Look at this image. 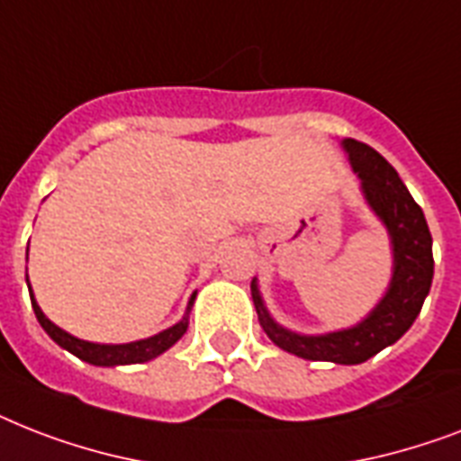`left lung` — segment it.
<instances>
[{"instance_id": "obj_1", "label": "left lung", "mask_w": 461, "mask_h": 461, "mask_svg": "<svg viewBox=\"0 0 461 461\" xmlns=\"http://www.w3.org/2000/svg\"><path fill=\"white\" fill-rule=\"evenodd\" d=\"M349 164L362 178L366 202L385 223L393 240L395 271L388 293L359 326L329 335H297L281 329L268 316L259 290L252 283V300L261 329L281 349L309 362L362 364L400 340L421 312V304L433 281V240L429 223L397 171L374 147L359 140H342Z\"/></svg>"}]
</instances>
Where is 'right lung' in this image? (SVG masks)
<instances>
[{"instance_id": "obj_1", "label": "right lung", "mask_w": 461, "mask_h": 461, "mask_svg": "<svg viewBox=\"0 0 461 461\" xmlns=\"http://www.w3.org/2000/svg\"><path fill=\"white\" fill-rule=\"evenodd\" d=\"M194 300V294H193ZM190 300V304H193ZM31 302H32V309H35V316H38L40 326L47 330L51 340L61 345L64 349H68L71 355H76L78 359L87 364H97V366H116V364H140V362H149L154 357H159L161 352H167L171 345L183 338V333L187 330V316H183V321L171 326L168 330L164 333L154 335V338H147V340H138V342H126V345H97V342H85L78 340V338H73L68 335L66 330H61L59 326L47 319L42 314V309L38 307V302L35 297L31 294ZM190 309V307H187Z\"/></svg>"}]
</instances>
